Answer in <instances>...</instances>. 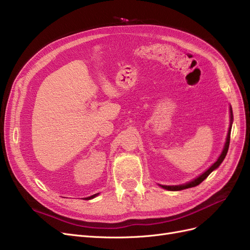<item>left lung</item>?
<instances>
[{
    "mask_svg": "<svg viewBox=\"0 0 250 250\" xmlns=\"http://www.w3.org/2000/svg\"><path fill=\"white\" fill-rule=\"evenodd\" d=\"M230 121L232 122V110H231V108H230ZM230 130H231V123H230V127H229V129L228 138H226V143H225V146H224V149H223V151H222V153H221L220 156H219L217 162H216L213 166H211V167H210L208 171L204 172V173L202 174V175H200L199 177H197L196 179H194L193 181H191V183H188V184H186V185H181V186H162V188H166V190H169V191H180V190H185V188L196 187V186H198L199 184H201L202 181H203L204 179H206L211 172H213L215 169H217V168L219 167V166H220V164L223 162V160L225 158L226 153H228V151H229V147Z\"/></svg>",
    "mask_w": 250,
    "mask_h": 250,
    "instance_id": "1",
    "label": "left lung"
}]
</instances>
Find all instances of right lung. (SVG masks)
I'll return each mask as SVG.
<instances>
[{
    "instance_id": "add662e5",
    "label": "right lung",
    "mask_w": 250,
    "mask_h": 250,
    "mask_svg": "<svg viewBox=\"0 0 250 250\" xmlns=\"http://www.w3.org/2000/svg\"><path fill=\"white\" fill-rule=\"evenodd\" d=\"M98 194H95V195H93V196H89V197H87V198H85V199H92V198H94V197H96Z\"/></svg>"
}]
</instances>
